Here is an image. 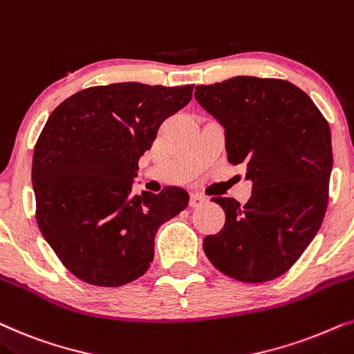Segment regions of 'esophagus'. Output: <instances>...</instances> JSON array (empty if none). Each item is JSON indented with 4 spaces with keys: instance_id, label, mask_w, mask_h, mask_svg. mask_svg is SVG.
Segmentation results:
<instances>
[{
    "instance_id": "esophagus-1",
    "label": "esophagus",
    "mask_w": 354,
    "mask_h": 354,
    "mask_svg": "<svg viewBox=\"0 0 354 354\" xmlns=\"http://www.w3.org/2000/svg\"><path fill=\"white\" fill-rule=\"evenodd\" d=\"M205 202H207V197L199 194V192H194V194H191V201H189L191 207H199L202 204H205Z\"/></svg>"
}]
</instances>
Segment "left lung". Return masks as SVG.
<instances>
[{"instance_id": "obj_1", "label": "left lung", "mask_w": 354, "mask_h": 354, "mask_svg": "<svg viewBox=\"0 0 354 354\" xmlns=\"http://www.w3.org/2000/svg\"><path fill=\"white\" fill-rule=\"evenodd\" d=\"M196 100L225 129L228 162L246 167L252 194L225 210L220 233L204 239L209 261L248 283L280 277L322 225L333 155L328 122L309 95L281 79L236 75L197 86Z\"/></svg>"}]
</instances>
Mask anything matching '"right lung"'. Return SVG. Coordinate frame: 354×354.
I'll use <instances>...</instances> for the list:
<instances>
[{"instance_id":"1","label":"right lung","mask_w":354,"mask_h":354,"mask_svg":"<svg viewBox=\"0 0 354 354\" xmlns=\"http://www.w3.org/2000/svg\"><path fill=\"white\" fill-rule=\"evenodd\" d=\"M192 88L91 87L50 115L32 160L37 223L77 279L121 286L142 277L158 228L189 204L183 187L136 194L133 185L160 124L191 102Z\"/></svg>"}]
</instances>
